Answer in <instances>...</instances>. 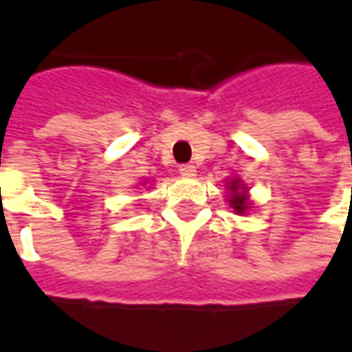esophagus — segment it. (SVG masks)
Instances as JSON below:
<instances>
[{
	"instance_id": "esophagus-1",
	"label": "esophagus",
	"mask_w": 352,
	"mask_h": 352,
	"mask_svg": "<svg viewBox=\"0 0 352 352\" xmlns=\"http://www.w3.org/2000/svg\"><path fill=\"white\" fill-rule=\"evenodd\" d=\"M179 173L183 177H194L196 175V168H194L192 164H183V166L179 168Z\"/></svg>"
}]
</instances>
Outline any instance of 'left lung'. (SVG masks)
<instances>
[{
  "label": "left lung",
  "mask_w": 352,
  "mask_h": 352,
  "mask_svg": "<svg viewBox=\"0 0 352 352\" xmlns=\"http://www.w3.org/2000/svg\"><path fill=\"white\" fill-rule=\"evenodd\" d=\"M228 188L232 192V196H230V206L236 209L237 213H245V209H247V196H245V186H239V181H232L228 183Z\"/></svg>",
  "instance_id": "1"
}]
</instances>
